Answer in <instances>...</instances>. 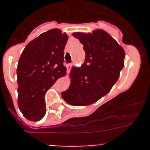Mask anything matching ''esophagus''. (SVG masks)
Listing matches in <instances>:
<instances>
[{
  "label": "esophagus",
  "instance_id": "34e87169",
  "mask_svg": "<svg viewBox=\"0 0 150 150\" xmlns=\"http://www.w3.org/2000/svg\"><path fill=\"white\" fill-rule=\"evenodd\" d=\"M71 67H72V64H68V65L66 66V68H67V74L69 73V71H70Z\"/></svg>",
  "mask_w": 150,
  "mask_h": 150
}]
</instances>
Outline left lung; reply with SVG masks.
I'll use <instances>...</instances> for the list:
<instances>
[{"instance_id": "left-lung-1", "label": "left lung", "mask_w": 150, "mask_h": 150, "mask_svg": "<svg viewBox=\"0 0 150 150\" xmlns=\"http://www.w3.org/2000/svg\"><path fill=\"white\" fill-rule=\"evenodd\" d=\"M83 45L86 58L80 67H72L71 83L62 93L64 101L72 106L91 104L110 91L124 67L125 51L121 46L102 29L91 33H72Z\"/></svg>"}]
</instances>
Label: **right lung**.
Listing matches in <instances>:
<instances>
[{
    "mask_svg": "<svg viewBox=\"0 0 150 150\" xmlns=\"http://www.w3.org/2000/svg\"><path fill=\"white\" fill-rule=\"evenodd\" d=\"M68 35L59 29L43 33L30 42L18 62V105L30 121L46 115L45 94L56 81L66 74L64 50Z\"/></svg>",
    "mask_w": 150,
    "mask_h": 150,
    "instance_id": "add662e5",
    "label": "right lung"
}]
</instances>
